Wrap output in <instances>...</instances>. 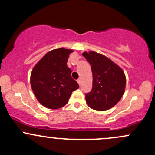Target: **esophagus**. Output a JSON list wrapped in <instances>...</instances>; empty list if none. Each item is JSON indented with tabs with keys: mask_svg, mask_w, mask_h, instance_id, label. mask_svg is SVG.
<instances>
[{
	"mask_svg": "<svg viewBox=\"0 0 155 155\" xmlns=\"http://www.w3.org/2000/svg\"><path fill=\"white\" fill-rule=\"evenodd\" d=\"M77 82H78V84H79L80 85V84H81V80L78 79V80H77Z\"/></svg>",
	"mask_w": 155,
	"mask_h": 155,
	"instance_id": "esophagus-1",
	"label": "esophagus"
}]
</instances>
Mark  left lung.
<instances>
[{"label": "left lung", "mask_w": 155, "mask_h": 155, "mask_svg": "<svg viewBox=\"0 0 155 155\" xmlns=\"http://www.w3.org/2000/svg\"><path fill=\"white\" fill-rule=\"evenodd\" d=\"M82 55L91 65L92 88L85 95L88 106L104 111L114 107L123 95L126 78L122 69L109 58L95 51H84Z\"/></svg>", "instance_id": "obj_1"}]
</instances>
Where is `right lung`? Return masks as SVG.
<instances>
[{
    "mask_svg": "<svg viewBox=\"0 0 155 155\" xmlns=\"http://www.w3.org/2000/svg\"><path fill=\"white\" fill-rule=\"evenodd\" d=\"M72 49L65 48L47 52L32 70L31 84L33 93L41 104L57 109L67 104L73 91L79 87L72 79L71 70L67 66Z\"/></svg>",
    "mask_w": 155,
    "mask_h": 155,
    "instance_id": "1",
    "label": "right lung"
}]
</instances>
